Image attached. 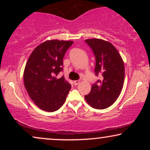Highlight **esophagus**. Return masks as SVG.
Instances as JSON below:
<instances>
[{
    "instance_id": "obj_1",
    "label": "esophagus",
    "mask_w": 150,
    "mask_h": 150,
    "mask_svg": "<svg viewBox=\"0 0 150 150\" xmlns=\"http://www.w3.org/2000/svg\"><path fill=\"white\" fill-rule=\"evenodd\" d=\"M80 82H81L80 80H77V81H74V85H78L80 83Z\"/></svg>"
}]
</instances>
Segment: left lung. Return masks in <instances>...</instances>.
Wrapping results in <instances>:
<instances>
[{
  "mask_svg": "<svg viewBox=\"0 0 150 150\" xmlns=\"http://www.w3.org/2000/svg\"><path fill=\"white\" fill-rule=\"evenodd\" d=\"M85 42L95 55L96 76H100L101 79L93 84L85 98L91 107L104 109L116 101L122 91L125 76L124 61L110 42L100 39H89Z\"/></svg>",
  "mask_w": 150,
  "mask_h": 150,
  "instance_id": "obj_1",
  "label": "left lung"
}]
</instances>
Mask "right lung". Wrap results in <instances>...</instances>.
Here are the masks:
<instances>
[{
  "label": "right lung",
  "instance_id": "right-lung-1",
  "mask_svg": "<svg viewBox=\"0 0 150 150\" xmlns=\"http://www.w3.org/2000/svg\"><path fill=\"white\" fill-rule=\"evenodd\" d=\"M74 42L48 40L37 46L30 55L24 71V83L31 100L39 108L52 112L64 104L71 85L64 76L63 59Z\"/></svg>",
  "mask_w": 150,
  "mask_h": 150
}]
</instances>
